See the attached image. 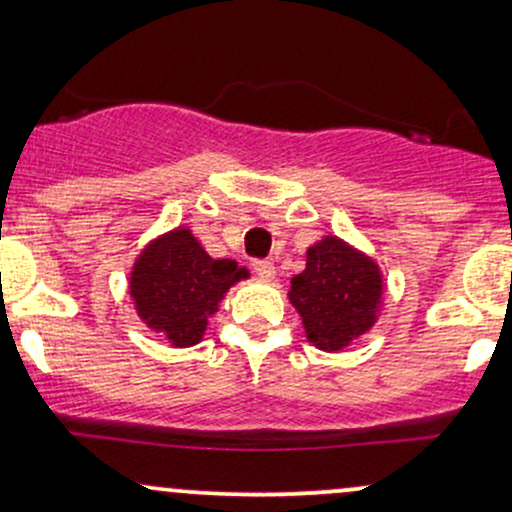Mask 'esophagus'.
Returning a JSON list of instances; mask_svg holds the SVG:
<instances>
[{
	"mask_svg": "<svg viewBox=\"0 0 512 512\" xmlns=\"http://www.w3.org/2000/svg\"><path fill=\"white\" fill-rule=\"evenodd\" d=\"M252 269H255V274L260 279H274V265L267 260H255L252 262Z\"/></svg>",
	"mask_w": 512,
	"mask_h": 512,
	"instance_id": "obj_1",
	"label": "esophagus"
}]
</instances>
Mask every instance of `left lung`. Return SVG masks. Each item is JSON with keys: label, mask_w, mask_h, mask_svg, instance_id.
I'll list each match as a JSON object with an SVG mask.
<instances>
[{"label": "left lung", "mask_w": 512, "mask_h": 512, "mask_svg": "<svg viewBox=\"0 0 512 512\" xmlns=\"http://www.w3.org/2000/svg\"><path fill=\"white\" fill-rule=\"evenodd\" d=\"M384 279L379 265L335 235L308 247L306 269L291 279L289 301L299 311L306 338L338 352L372 330L379 316Z\"/></svg>", "instance_id": "8db88e82"}]
</instances>
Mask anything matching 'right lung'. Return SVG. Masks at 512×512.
Masks as SVG:
<instances>
[{
    "instance_id": "right-lung-1",
    "label": "right lung",
    "mask_w": 512,
    "mask_h": 512,
    "mask_svg": "<svg viewBox=\"0 0 512 512\" xmlns=\"http://www.w3.org/2000/svg\"><path fill=\"white\" fill-rule=\"evenodd\" d=\"M235 260H213L189 228H174L145 247L128 289L140 320L174 347L201 342L226 291L247 279Z\"/></svg>"
}]
</instances>
